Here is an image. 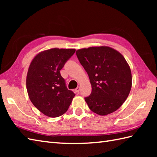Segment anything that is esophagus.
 <instances>
[{
  "label": "esophagus",
  "instance_id": "esophagus-1",
  "mask_svg": "<svg viewBox=\"0 0 157 157\" xmlns=\"http://www.w3.org/2000/svg\"><path fill=\"white\" fill-rule=\"evenodd\" d=\"M79 90H80V88L79 87H77L75 89V91L77 92V93H79Z\"/></svg>",
  "mask_w": 157,
  "mask_h": 157
}]
</instances>
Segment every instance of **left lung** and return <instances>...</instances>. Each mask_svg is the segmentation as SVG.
<instances>
[{"instance_id":"1","label":"left lung","mask_w":157,"mask_h":157,"mask_svg":"<svg viewBox=\"0 0 157 157\" xmlns=\"http://www.w3.org/2000/svg\"><path fill=\"white\" fill-rule=\"evenodd\" d=\"M76 55L87 72L92 93L85 101L92 111L106 115L117 111L132 88V72L121 53L109 46L79 49Z\"/></svg>"}]
</instances>
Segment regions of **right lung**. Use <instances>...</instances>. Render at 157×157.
Listing matches in <instances>:
<instances>
[{
    "label": "right lung",
    "instance_id": "right-lung-1",
    "mask_svg": "<svg viewBox=\"0 0 157 157\" xmlns=\"http://www.w3.org/2000/svg\"><path fill=\"white\" fill-rule=\"evenodd\" d=\"M75 49L54 48L36 55L29 66L26 88L35 107L50 117H57L67 111L75 94L65 86L60 73Z\"/></svg>",
    "mask_w": 157,
    "mask_h": 157
}]
</instances>
